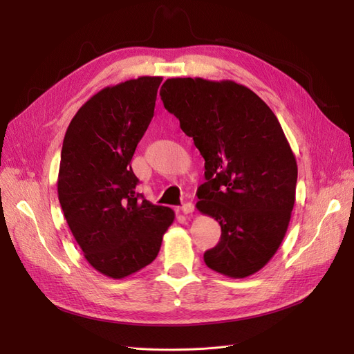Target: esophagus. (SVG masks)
I'll return each mask as SVG.
<instances>
[{"label":"esophagus","mask_w":354,"mask_h":354,"mask_svg":"<svg viewBox=\"0 0 354 354\" xmlns=\"http://www.w3.org/2000/svg\"><path fill=\"white\" fill-rule=\"evenodd\" d=\"M180 211L183 214H192L195 211V205L192 202H186V203H183V205H181Z\"/></svg>","instance_id":"34e87169"}]
</instances>
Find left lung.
Listing matches in <instances>:
<instances>
[{
	"instance_id": "8db88e82",
	"label": "left lung",
	"mask_w": 354,
	"mask_h": 354,
	"mask_svg": "<svg viewBox=\"0 0 354 354\" xmlns=\"http://www.w3.org/2000/svg\"><path fill=\"white\" fill-rule=\"evenodd\" d=\"M159 94L205 159L196 208L218 221L221 238L203 261L232 279L257 273L281 246L295 202L297 160L279 121L230 80L168 78Z\"/></svg>"
}]
</instances>
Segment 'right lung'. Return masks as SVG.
<instances>
[{
	"label": "right lung",
	"mask_w": 354,
	"mask_h": 354,
	"mask_svg": "<svg viewBox=\"0 0 354 354\" xmlns=\"http://www.w3.org/2000/svg\"><path fill=\"white\" fill-rule=\"evenodd\" d=\"M162 77L104 87L75 113L63 138L57 195L93 269L124 279L151 264L176 214L136 194L137 143L155 111Z\"/></svg>",
	"instance_id": "add662e5"
}]
</instances>
